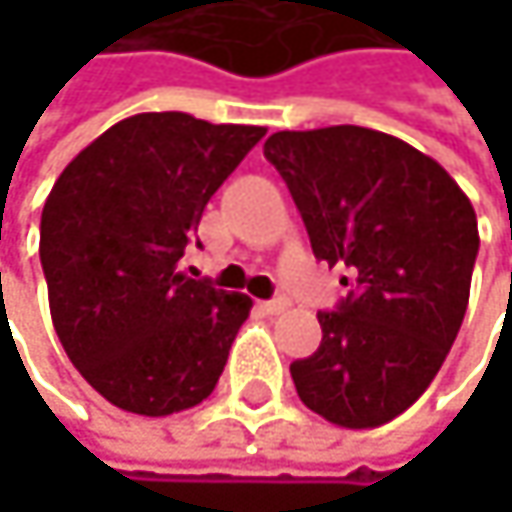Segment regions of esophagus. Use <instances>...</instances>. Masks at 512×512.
I'll return each mask as SVG.
<instances>
[{"instance_id": "obj_1", "label": "esophagus", "mask_w": 512, "mask_h": 512, "mask_svg": "<svg viewBox=\"0 0 512 512\" xmlns=\"http://www.w3.org/2000/svg\"><path fill=\"white\" fill-rule=\"evenodd\" d=\"M257 308H260V311H266V314H281V311H287V299H269V302H257Z\"/></svg>"}]
</instances>
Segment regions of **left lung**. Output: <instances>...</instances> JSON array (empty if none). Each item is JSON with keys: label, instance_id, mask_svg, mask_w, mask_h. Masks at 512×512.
<instances>
[{"label": "left lung", "instance_id": "1", "mask_svg": "<svg viewBox=\"0 0 512 512\" xmlns=\"http://www.w3.org/2000/svg\"><path fill=\"white\" fill-rule=\"evenodd\" d=\"M263 156L284 177L317 260L347 266L323 341L290 364L299 400L347 430L382 427L436 379L468 308L477 216L418 148L367 127L281 130Z\"/></svg>", "mask_w": 512, "mask_h": 512}]
</instances>
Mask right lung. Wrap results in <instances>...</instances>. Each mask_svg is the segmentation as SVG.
<instances>
[{
  "label": "right lung",
  "instance_id": "obj_1",
  "mask_svg": "<svg viewBox=\"0 0 512 512\" xmlns=\"http://www.w3.org/2000/svg\"><path fill=\"white\" fill-rule=\"evenodd\" d=\"M263 136L266 127L142 112L58 174L41 213L52 326L112 406L162 418L213 394L252 299L177 263L213 192Z\"/></svg>",
  "mask_w": 512,
  "mask_h": 512
}]
</instances>
